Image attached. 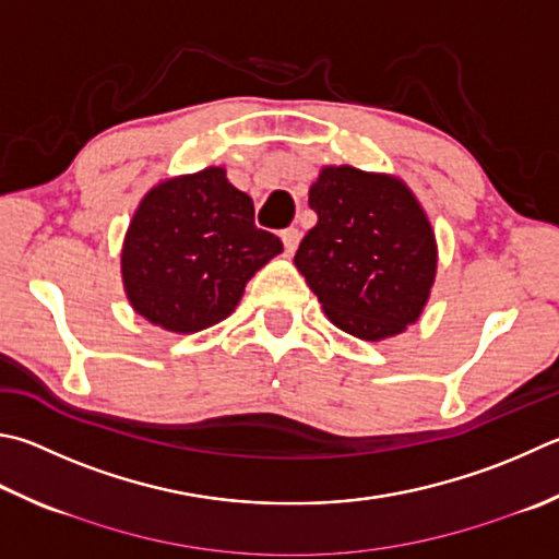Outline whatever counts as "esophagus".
I'll use <instances>...</instances> for the list:
<instances>
[{"instance_id": "1", "label": "esophagus", "mask_w": 559, "mask_h": 559, "mask_svg": "<svg viewBox=\"0 0 559 559\" xmlns=\"http://www.w3.org/2000/svg\"><path fill=\"white\" fill-rule=\"evenodd\" d=\"M281 239H283V247H286V253H296V249L300 245V231L296 227L283 229L281 231Z\"/></svg>"}]
</instances>
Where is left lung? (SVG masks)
<instances>
[{"mask_svg": "<svg viewBox=\"0 0 559 559\" xmlns=\"http://www.w3.org/2000/svg\"><path fill=\"white\" fill-rule=\"evenodd\" d=\"M308 202L318 225L293 261L328 318L369 342L418 320L438 271V245L408 186L393 176L328 166Z\"/></svg>", "mask_w": 559, "mask_h": 559, "instance_id": "obj_1", "label": "left lung"}]
</instances>
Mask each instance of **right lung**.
I'll return each instance as SVG.
<instances>
[{"instance_id":"right-lung-1","label":"right lung","mask_w":559,"mask_h":559,"mask_svg":"<svg viewBox=\"0 0 559 559\" xmlns=\"http://www.w3.org/2000/svg\"><path fill=\"white\" fill-rule=\"evenodd\" d=\"M283 251L253 225V202L225 168L178 176L151 188L121 249L124 290L141 318L192 334L229 318L249 278Z\"/></svg>"}]
</instances>
